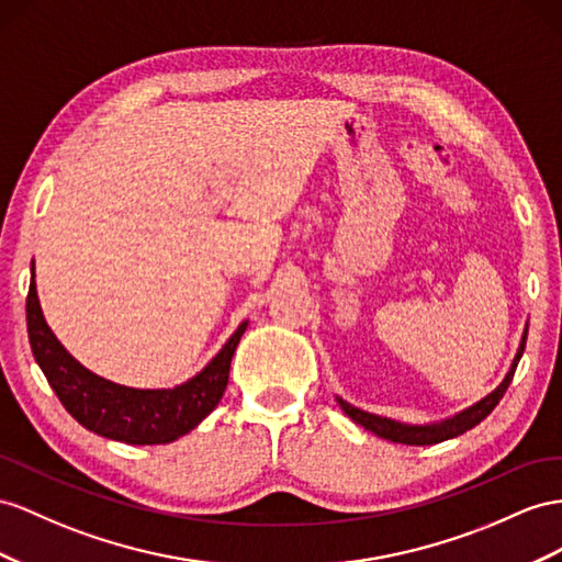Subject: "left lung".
I'll list each match as a JSON object with an SVG mask.
<instances>
[{"instance_id": "1", "label": "left lung", "mask_w": 562, "mask_h": 562, "mask_svg": "<svg viewBox=\"0 0 562 562\" xmlns=\"http://www.w3.org/2000/svg\"><path fill=\"white\" fill-rule=\"evenodd\" d=\"M525 341H527V333L522 337V344L520 349H517V356L513 361V368L506 375V380H503L496 390L488 394L486 398H482L480 404H474L472 408L463 411L460 415H456V418L451 420H443L439 425H425V427H415V425H401V423H394V420H386V418H380V415H372V413H366L361 408H353L351 404H347V401L339 398V406L341 411L349 415V418L353 423H358L361 427L370 429L372 435H378L382 439H390V441H396V443H408V446H429V443H439V441H446V439H453L458 435H463V431L472 429L474 425H480L488 413H492L498 401L503 398V394H506L508 384L513 382V375H515V368L517 363H520L522 358V351H525Z\"/></svg>"}]
</instances>
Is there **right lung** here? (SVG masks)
<instances>
[{"label": "right lung", "mask_w": 562, "mask_h": 562, "mask_svg": "<svg viewBox=\"0 0 562 562\" xmlns=\"http://www.w3.org/2000/svg\"><path fill=\"white\" fill-rule=\"evenodd\" d=\"M25 318L35 361L64 408L94 435L137 446L176 441L218 406L227 386L229 361L247 329V323H241L221 353L176 390H131L82 368L52 335L37 301L35 272L25 299Z\"/></svg>", "instance_id": "obj_1"}]
</instances>
